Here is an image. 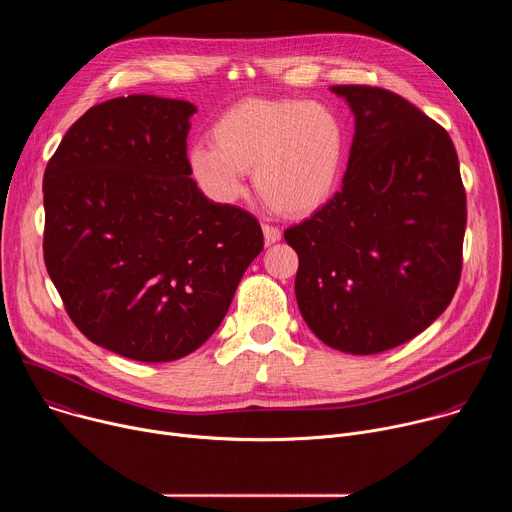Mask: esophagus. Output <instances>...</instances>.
I'll return each instance as SVG.
<instances>
[{"label": "esophagus", "mask_w": 512, "mask_h": 512, "mask_svg": "<svg viewBox=\"0 0 512 512\" xmlns=\"http://www.w3.org/2000/svg\"><path fill=\"white\" fill-rule=\"evenodd\" d=\"M263 235H265V243L267 245H273L281 239V231L279 227H273V225H263Z\"/></svg>", "instance_id": "obj_1"}]
</instances>
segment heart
Here are the masks:
<instances>
[{
	"label": "heart",
	"instance_id": "heart-1",
	"mask_svg": "<svg viewBox=\"0 0 512 512\" xmlns=\"http://www.w3.org/2000/svg\"><path fill=\"white\" fill-rule=\"evenodd\" d=\"M212 143H196L188 164L200 188L233 202L253 172L259 196L277 212L310 214L334 194L344 166V127L338 115L298 99H247L210 129Z\"/></svg>",
	"mask_w": 512,
	"mask_h": 512
}]
</instances>
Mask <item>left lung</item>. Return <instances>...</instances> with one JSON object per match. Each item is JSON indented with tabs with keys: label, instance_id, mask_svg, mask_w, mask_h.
Wrapping results in <instances>:
<instances>
[{
	"label": "left lung",
	"instance_id": "obj_1",
	"mask_svg": "<svg viewBox=\"0 0 512 512\" xmlns=\"http://www.w3.org/2000/svg\"><path fill=\"white\" fill-rule=\"evenodd\" d=\"M356 117L342 188L283 237L310 330L350 354L423 332L462 275L466 190L448 131L401 95L338 85Z\"/></svg>",
	"mask_w": 512,
	"mask_h": 512
}]
</instances>
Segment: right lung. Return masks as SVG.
Listing matches in <instances>:
<instances>
[{
	"mask_svg": "<svg viewBox=\"0 0 512 512\" xmlns=\"http://www.w3.org/2000/svg\"><path fill=\"white\" fill-rule=\"evenodd\" d=\"M194 111L150 95L95 105L44 172V263L64 310L91 342L139 362L202 346L263 251L257 218L190 178Z\"/></svg>",
	"mask_w": 512,
	"mask_h": 512,
	"instance_id": "add662e5",
	"label": "right lung"
}]
</instances>
